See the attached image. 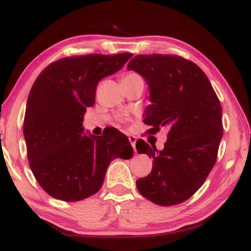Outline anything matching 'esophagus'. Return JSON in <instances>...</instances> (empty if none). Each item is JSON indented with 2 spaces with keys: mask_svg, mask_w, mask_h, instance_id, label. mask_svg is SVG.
Wrapping results in <instances>:
<instances>
[{
  "mask_svg": "<svg viewBox=\"0 0 251 251\" xmlns=\"http://www.w3.org/2000/svg\"><path fill=\"white\" fill-rule=\"evenodd\" d=\"M128 139H129V142L131 143V146H132V148H134V150L136 152V140H137L136 137L135 136H129Z\"/></svg>",
  "mask_w": 251,
  "mask_h": 251,
  "instance_id": "1",
  "label": "esophagus"
}]
</instances>
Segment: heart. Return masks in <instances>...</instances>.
Returning <instances> with one entry per match:
<instances>
[{"label": "heart", "mask_w": 251, "mask_h": 251, "mask_svg": "<svg viewBox=\"0 0 251 251\" xmlns=\"http://www.w3.org/2000/svg\"><path fill=\"white\" fill-rule=\"evenodd\" d=\"M135 79H142L140 77L139 74H137L135 72H128L123 75L122 81H135Z\"/></svg>", "instance_id": "heart-1"}]
</instances>
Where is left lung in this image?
Segmentation results:
<instances>
[{
    "label": "left lung",
    "mask_w": 251,
    "mask_h": 251,
    "mask_svg": "<svg viewBox=\"0 0 251 251\" xmlns=\"http://www.w3.org/2000/svg\"><path fill=\"white\" fill-rule=\"evenodd\" d=\"M127 69L139 73L150 89L147 132L168 128L162 151L137 141V152L153 158L152 172L136 181L137 189L154 204L178 205L201 188L215 166L223 135L220 101L201 69L180 56L137 55Z\"/></svg>",
    "instance_id": "1"
}]
</instances>
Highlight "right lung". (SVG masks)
I'll list each match as a JSON object with an SVG mask.
<instances>
[{
    "instance_id": "1",
    "label": "right lung",
    "mask_w": 251,
    "mask_h": 251,
    "mask_svg": "<svg viewBox=\"0 0 251 251\" xmlns=\"http://www.w3.org/2000/svg\"><path fill=\"white\" fill-rule=\"evenodd\" d=\"M90 54L61 58L47 66L32 86L24 121L30 168L47 194L65 201L94 195L103 184L111 161L132 156L128 138L116 128L102 136L84 134L86 108L95 104L101 78L131 58Z\"/></svg>"
}]
</instances>
